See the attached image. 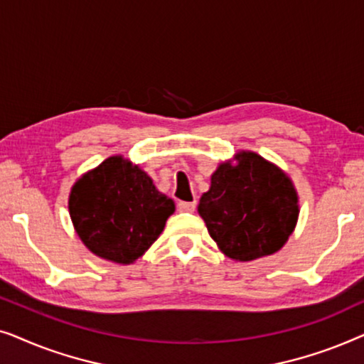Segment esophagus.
I'll list each match as a JSON object with an SVG mask.
<instances>
[{
    "mask_svg": "<svg viewBox=\"0 0 364 364\" xmlns=\"http://www.w3.org/2000/svg\"><path fill=\"white\" fill-rule=\"evenodd\" d=\"M177 208L181 212H193L196 210V202H178Z\"/></svg>",
    "mask_w": 364,
    "mask_h": 364,
    "instance_id": "1",
    "label": "esophagus"
}]
</instances>
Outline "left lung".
<instances>
[{"label": "left lung", "mask_w": 364, "mask_h": 364, "mask_svg": "<svg viewBox=\"0 0 364 364\" xmlns=\"http://www.w3.org/2000/svg\"><path fill=\"white\" fill-rule=\"evenodd\" d=\"M237 159V166L225 162L213 172L198 213L227 257L250 262L285 245L298 218V197L290 178L258 154Z\"/></svg>", "instance_id": "obj_1"}]
</instances>
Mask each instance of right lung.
I'll return each mask as SVG.
<instances>
[{
  "label": "right lung",
  "mask_w": 364,
  "mask_h": 364,
  "mask_svg": "<svg viewBox=\"0 0 364 364\" xmlns=\"http://www.w3.org/2000/svg\"><path fill=\"white\" fill-rule=\"evenodd\" d=\"M173 208L146 172L117 156L79 178L69 196V213L84 245L124 265L157 240Z\"/></svg>",
  "instance_id": "add662e5"
}]
</instances>
